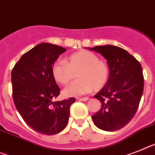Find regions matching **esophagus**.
I'll return each instance as SVG.
<instances>
[{"instance_id": "obj_1", "label": "esophagus", "mask_w": 155, "mask_h": 155, "mask_svg": "<svg viewBox=\"0 0 155 155\" xmlns=\"http://www.w3.org/2000/svg\"><path fill=\"white\" fill-rule=\"evenodd\" d=\"M79 101H87L89 99V97H81V98H78Z\"/></svg>"}]
</instances>
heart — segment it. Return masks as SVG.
Instances as JSON below:
<instances>
[{"label":"heart","mask_w":155,"mask_h":155,"mask_svg":"<svg viewBox=\"0 0 155 155\" xmlns=\"http://www.w3.org/2000/svg\"><path fill=\"white\" fill-rule=\"evenodd\" d=\"M77 76L79 78L70 83L63 90L66 97H78L93 90L102 89L108 81L109 66L89 51H81L69 56L65 61H57L52 66L54 78L66 85Z\"/></svg>","instance_id":"heart-1"}]
</instances>
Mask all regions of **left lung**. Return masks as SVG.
Wrapping results in <instances>:
<instances>
[{
  "label": "left lung",
  "instance_id": "left-lung-1",
  "mask_svg": "<svg viewBox=\"0 0 155 155\" xmlns=\"http://www.w3.org/2000/svg\"><path fill=\"white\" fill-rule=\"evenodd\" d=\"M89 49L101 54L110 70L108 81L94 96L102 105L92 119L98 128L117 131L126 126L137 112L143 92V69L134 56L120 47L104 45Z\"/></svg>",
  "mask_w": 155,
  "mask_h": 155
}]
</instances>
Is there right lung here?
I'll list each match as a JSON object with an SVG mask.
<instances>
[{
    "mask_svg": "<svg viewBox=\"0 0 155 155\" xmlns=\"http://www.w3.org/2000/svg\"><path fill=\"white\" fill-rule=\"evenodd\" d=\"M66 50L43 43L23 54L12 70V98L16 109L30 127L51 135L67 125L74 97L52 101L60 89L52 74V66Z\"/></svg>",
    "mask_w": 155,
    "mask_h": 155,
    "instance_id": "1",
    "label": "right lung"
}]
</instances>
